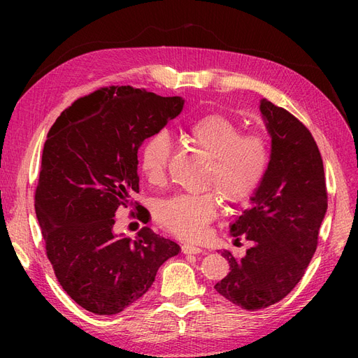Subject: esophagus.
Wrapping results in <instances>:
<instances>
[{
    "label": "esophagus",
    "instance_id": "obj_1",
    "mask_svg": "<svg viewBox=\"0 0 358 358\" xmlns=\"http://www.w3.org/2000/svg\"><path fill=\"white\" fill-rule=\"evenodd\" d=\"M182 252L187 254V255H197V254L203 252V249L199 248V246H192V245H183Z\"/></svg>",
    "mask_w": 358,
    "mask_h": 358
}]
</instances>
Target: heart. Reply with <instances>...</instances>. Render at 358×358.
I'll return each instance as SVG.
<instances>
[{
  "mask_svg": "<svg viewBox=\"0 0 358 358\" xmlns=\"http://www.w3.org/2000/svg\"><path fill=\"white\" fill-rule=\"evenodd\" d=\"M185 136L210 157L204 171V187L215 188L229 203L248 201L263 185L270 166V145L264 134L242 133L236 119L213 112L192 121ZM170 154L171 140L164 129L145 140L138 152V166L149 183L161 185L164 182ZM218 210L220 200L213 189L175 194L157 204L155 218L170 233L196 241L206 233Z\"/></svg>",
  "mask_w": 358,
  "mask_h": 358,
  "instance_id": "heart-1",
  "label": "heart"
}]
</instances>
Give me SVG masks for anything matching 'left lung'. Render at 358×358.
<instances>
[{
    "instance_id": "1",
    "label": "left lung",
    "mask_w": 358,
    "mask_h": 358,
    "mask_svg": "<svg viewBox=\"0 0 358 358\" xmlns=\"http://www.w3.org/2000/svg\"><path fill=\"white\" fill-rule=\"evenodd\" d=\"M259 110L272 137L263 185L231 225L236 242L252 243L242 258L224 251L230 273L215 289L246 310L282 300L306 272L317 251L327 210V187L320 149L309 129L284 107L263 99Z\"/></svg>"
}]
</instances>
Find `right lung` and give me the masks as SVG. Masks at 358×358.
<instances>
[{"label": "right lung", "mask_w": 358, "mask_h": 358, "mask_svg": "<svg viewBox=\"0 0 358 358\" xmlns=\"http://www.w3.org/2000/svg\"><path fill=\"white\" fill-rule=\"evenodd\" d=\"M183 107L133 86L80 96L49 129L36 188V213L58 282L83 309L113 315L150 288L179 245L143 227L131 241L113 233L115 213L138 194L137 150Z\"/></svg>", "instance_id": "1"}]
</instances>
